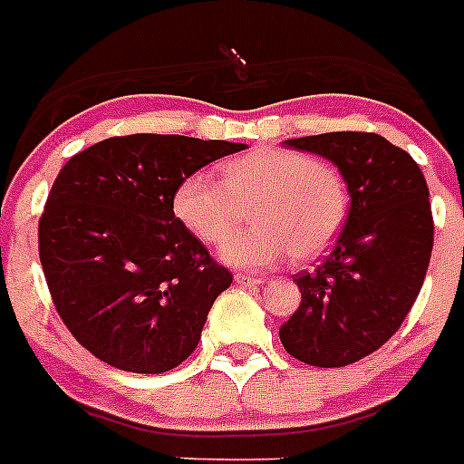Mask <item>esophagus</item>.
<instances>
[{"instance_id": "esophagus-1", "label": "esophagus", "mask_w": 464, "mask_h": 464, "mask_svg": "<svg viewBox=\"0 0 464 464\" xmlns=\"http://www.w3.org/2000/svg\"><path fill=\"white\" fill-rule=\"evenodd\" d=\"M236 281L240 285H261L263 284L261 276H249V275H236Z\"/></svg>"}]
</instances>
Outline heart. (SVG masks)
Returning <instances> with one entry per match:
<instances>
[{
  "label": "heart",
  "instance_id": "obj_1",
  "mask_svg": "<svg viewBox=\"0 0 464 464\" xmlns=\"http://www.w3.org/2000/svg\"><path fill=\"white\" fill-rule=\"evenodd\" d=\"M350 194L343 173L302 150L256 149L222 167V183L197 171L173 192V215L206 245H218L253 210L257 224L224 242L219 256L236 267H270L288 254L323 256L343 228Z\"/></svg>",
  "mask_w": 464,
  "mask_h": 464
}]
</instances>
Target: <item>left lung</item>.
<instances>
[{"label":"left lung","instance_id":"1","mask_svg":"<svg viewBox=\"0 0 464 464\" xmlns=\"http://www.w3.org/2000/svg\"><path fill=\"white\" fill-rule=\"evenodd\" d=\"M343 173L350 212L330 256L297 275L302 302L279 339L320 369L359 362L387 343L412 309L432 252L428 185L412 155L375 132L285 140Z\"/></svg>","mask_w":464,"mask_h":464}]
</instances>
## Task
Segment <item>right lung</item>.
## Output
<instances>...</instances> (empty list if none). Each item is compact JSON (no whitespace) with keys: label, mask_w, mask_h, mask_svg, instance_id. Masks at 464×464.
<instances>
[{"label":"right lung","mask_w":464,"mask_h":464,"mask_svg":"<svg viewBox=\"0 0 464 464\" xmlns=\"http://www.w3.org/2000/svg\"><path fill=\"white\" fill-rule=\"evenodd\" d=\"M245 144L128 134L68 160L38 222V254L56 311L91 354L130 373L189 357L233 275L173 215L189 173Z\"/></svg>","instance_id":"right-lung-1"}]
</instances>
